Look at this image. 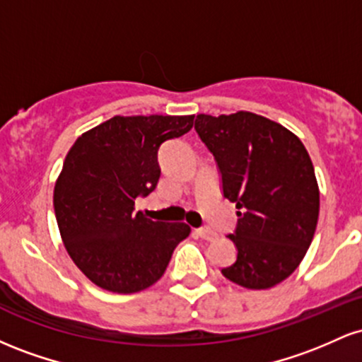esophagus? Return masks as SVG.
<instances>
[{"label":"esophagus","mask_w":362,"mask_h":362,"mask_svg":"<svg viewBox=\"0 0 362 362\" xmlns=\"http://www.w3.org/2000/svg\"><path fill=\"white\" fill-rule=\"evenodd\" d=\"M194 233L197 236H201L202 240H214L216 238V233L213 230H209V228H195Z\"/></svg>","instance_id":"1"}]
</instances>
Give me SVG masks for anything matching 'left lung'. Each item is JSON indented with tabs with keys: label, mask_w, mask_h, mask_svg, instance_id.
Wrapping results in <instances>:
<instances>
[{
	"label": "left lung",
	"mask_w": 362,
	"mask_h": 362,
	"mask_svg": "<svg viewBox=\"0 0 362 362\" xmlns=\"http://www.w3.org/2000/svg\"><path fill=\"white\" fill-rule=\"evenodd\" d=\"M195 131L238 209L230 235L238 255L223 276L247 289L274 288L296 271L317 230L320 190L308 151L289 129L247 110L199 114Z\"/></svg>",
	"instance_id": "8db88e82"
}]
</instances>
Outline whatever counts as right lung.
<instances>
[{
    "instance_id": "right-lung-1",
    "label": "right lung",
    "mask_w": 362,
    "mask_h": 362,
    "mask_svg": "<svg viewBox=\"0 0 362 362\" xmlns=\"http://www.w3.org/2000/svg\"><path fill=\"white\" fill-rule=\"evenodd\" d=\"M192 126L194 115H115L83 132L66 155L54 213L69 257L98 288H149L189 236V224L151 221L134 201L158 184L161 143Z\"/></svg>"
}]
</instances>
